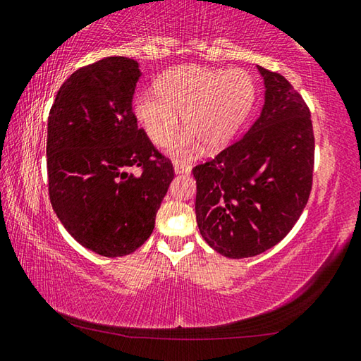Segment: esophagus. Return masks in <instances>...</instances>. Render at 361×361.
Segmentation results:
<instances>
[{
    "instance_id": "1",
    "label": "esophagus",
    "mask_w": 361,
    "mask_h": 361,
    "mask_svg": "<svg viewBox=\"0 0 361 361\" xmlns=\"http://www.w3.org/2000/svg\"><path fill=\"white\" fill-rule=\"evenodd\" d=\"M192 171V166L184 161H174V173L176 174H188Z\"/></svg>"
}]
</instances>
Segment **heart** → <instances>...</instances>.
Listing matches in <instances>:
<instances>
[{"mask_svg": "<svg viewBox=\"0 0 361 361\" xmlns=\"http://www.w3.org/2000/svg\"><path fill=\"white\" fill-rule=\"evenodd\" d=\"M157 93L136 99V116L150 141L168 145L179 130V114L187 131L171 149L176 157H188L198 149L217 150L235 136L249 116L255 85L243 69L177 66L157 82Z\"/></svg>", "mask_w": 361, "mask_h": 361, "instance_id": "heart-1", "label": "heart"}]
</instances>
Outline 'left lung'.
I'll return each instance as SVG.
<instances>
[{"instance_id":"obj_1","label":"left lung","mask_w":361,"mask_h":361,"mask_svg":"<svg viewBox=\"0 0 361 361\" xmlns=\"http://www.w3.org/2000/svg\"><path fill=\"white\" fill-rule=\"evenodd\" d=\"M257 68L264 84L260 117L239 141L192 171L201 236L228 258L255 257L281 243L312 188L309 107L283 75Z\"/></svg>"}]
</instances>
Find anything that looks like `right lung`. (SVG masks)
Masks as SVG:
<instances>
[{
  "instance_id": "obj_1",
  "label": "right lung",
  "mask_w": 361,
  "mask_h": 361,
  "mask_svg": "<svg viewBox=\"0 0 361 361\" xmlns=\"http://www.w3.org/2000/svg\"><path fill=\"white\" fill-rule=\"evenodd\" d=\"M141 71L106 56L74 71L56 93L47 123L49 197L75 241L123 257L147 241L174 169L133 112ZM130 167H139L133 175Z\"/></svg>"
}]
</instances>
